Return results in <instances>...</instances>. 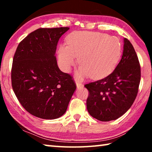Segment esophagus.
Returning <instances> with one entry per match:
<instances>
[{
	"mask_svg": "<svg viewBox=\"0 0 152 152\" xmlns=\"http://www.w3.org/2000/svg\"><path fill=\"white\" fill-rule=\"evenodd\" d=\"M76 83L77 88H82V87L84 86L83 84L81 83V82H78V81H76Z\"/></svg>",
	"mask_w": 152,
	"mask_h": 152,
	"instance_id": "obj_1",
	"label": "esophagus"
}]
</instances>
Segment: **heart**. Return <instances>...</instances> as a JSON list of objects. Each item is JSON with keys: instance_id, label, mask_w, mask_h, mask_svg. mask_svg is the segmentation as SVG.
<instances>
[{"instance_id": "heart-1", "label": "heart", "mask_w": 152, "mask_h": 152, "mask_svg": "<svg viewBox=\"0 0 152 152\" xmlns=\"http://www.w3.org/2000/svg\"><path fill=\"white\" fill-rule=\"evenodd\" d=\"M68 45L61 44L58 50L61 69L69 72L77 62L80 64L79 78L91 76L99 79L111 74L121 56V43L115 36L92 31H74L67 38Z\"/></svg>"}]
</instances>
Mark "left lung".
Masks as SVG:
<instances>
[{
  "label": "left lung",
  "mask_w": 152,
  "mask_h": 152,
  "mask_svg": "<svg viewBox=\"0 0 152 152\" xmlns=\"http://www.w3.org/2000/svg\"><path fill=\"white\" fill-rule=\"evenodd\" d=\"M141 67L135 49L127 38L121 60L105 78L84 85L88 91L86 107L92 117L109 121L129 109L138 93Z\"/></svg>",
  "instance_id": "left-lung-1"
}]
</instances>
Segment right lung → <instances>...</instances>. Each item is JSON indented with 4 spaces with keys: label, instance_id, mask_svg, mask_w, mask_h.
Instances as JSON below:
<instances>
[{
    "label": "right lung",
    "instance_id": "right-lung-1",
    "mask_svg": "<svg viewBox=\"0 0 152 152\" xmlns=\"http://www.w3.org/2000/svg\"><path fill=\"white\" fill-rule=\"evenodd\" d=\"M69 27L39 28L19 43L11 69V83L23 107L33 116L54 119L66 113L76 84L59 69L58 42Z\"/></svg>",
    "mask_w": 152,
    "mask_h": 152
}]
</instances>
